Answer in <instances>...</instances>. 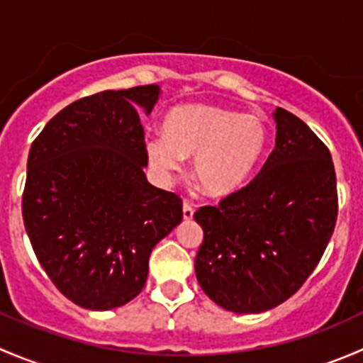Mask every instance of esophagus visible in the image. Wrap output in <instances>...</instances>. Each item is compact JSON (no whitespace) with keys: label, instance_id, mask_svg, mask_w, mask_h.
Instances as JSON below:
<instances>
[{"label":"esophagus","instance_id":"1","mask_svg":"<svg viewBox=\"0 0 363 363\" xmlns=\"http://www.w3.org/2000/svg\"><path fill=\"white\" fill-rule=\"evenodd\" d=\"M193 214H195V208H193V205L189 202L182 203V218H184L186 221H189V219H193Z\"/></svg>","mask_w":363,"mask_h":363}]
</instances>
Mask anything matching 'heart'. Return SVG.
<instances>
[{
    "mask_svg": "<svg viewBox=\"0 0 363 363\" xmlns=\"http://www.w3.org/2000/svg\"><path fill=\"white\" fill-rule=\"evenodd\" d=\"M269 124L256 113H240L208 104L170 108L163 133L144 137V151L160 181L170 182L191 156V175L208 196L239 191L265 155Z\"/></svg>",
    "mask_w": 363,
    "mask_h": 363,
    "instance_id": "obj_1",
    "label": "heart"
}]
</instances>
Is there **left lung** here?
<instances>
[{"label":"left lung","mask_w":363,"mask_h":363,"mask_svg":"<svg viewBox=\"0 0 363 363\" xmlns=\"http://www.w3.org/2000/svg\"><path fill=\"white\" fill-rule=\"evenodd\" d=\"M276 147L259 174L218 207H200L203 230L195 272L223 309L255 314L279 306L306 283L337 219L330 151L309 126L277 107Z\"/></svg>","instance_id":"1"}]
</instances>
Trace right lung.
<instances>
[{
	"label": "right lung",
	"mask_w": 363,
	"mask_h": 363,
	"mask_svg": "<svg viewBox=\"0 0 363 363\" xmlns=\"http://www.w3.org/2000/svg\"><path fill=\"white\" fill-rule=\"evenodd\" d=\"M156 84L101 91L52 117L29 149L26 232L40 265L77 306L108 311L142 291L149 256L182 221L177 195L144 174Z\"/></svg>",
	"instance_id": "right-lung-1"
}]
</instances>
